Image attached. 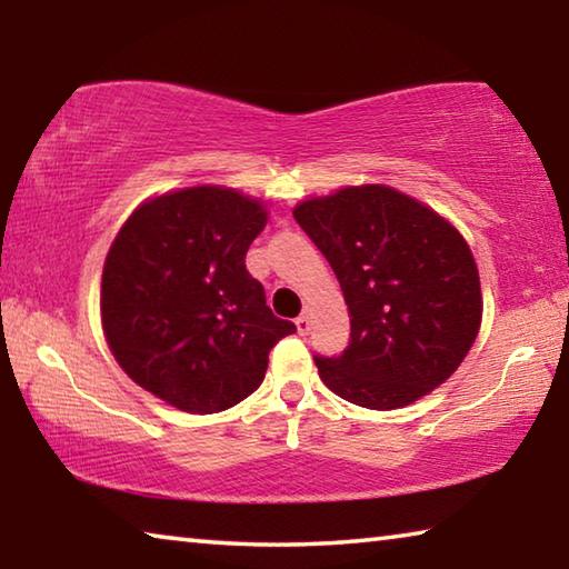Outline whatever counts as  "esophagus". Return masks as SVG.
Instances as JSON below:
<instances>
[{
  "mask_svg": "<svg viewBox=\"0 0 569 569\" xmlns=\"http://www.w3.org/2000/svg\"><path fill=\"white\" fill-rule=\"evenodd\" d=\"M296 329H298V333L306 336L308 331H311V319H308L306 313H301V316H298V319H296Z\"/></svg>",
  "mask_w": 569,
  "mask_h": 569,
  "instance_id": "34e87169",
  "label": "esophagus"
}]
</instances>
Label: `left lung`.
Segmentation results:
<instances>
[{
    "mask_svg": "<svg viewBox=\"0 0 569 569\" xmlns=\"http://www.w3.org/2000/svg\"><path fill=\"white\" fill-rule=\"evenodd\" d=\"M293 218L331 263L351 316L349 346L313 356L326 387L389 411L445 383L481 321L477 263L457 228L387 186L306 200Z\"/></svg>",
    "mask_w": 569,
    "mask_h": 569,
    "instance_id": "1",
    "label": "left lung"
}]
</instances>
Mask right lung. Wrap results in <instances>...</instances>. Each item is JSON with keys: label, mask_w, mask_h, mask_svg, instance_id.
Wrapping results in <instances>:
<instances>
[{"label": "right lung", "mask_w": 569, "mask_h": 569, "mask_svg": "<svg viewBox=\"0 0 569 569\" xmlns=\"http://www.w3.org/2000/svg\"><path fill=\"white\" fill-rule=\"evenodd\" d=\"M266 210L230 188L198 186L142 203L102 271V329L124 373L190 413L253 393L268 353L296 326L273 316L246 253Z\"/></svg>", "instance_id": "right-lung-1"}]
</instances>
